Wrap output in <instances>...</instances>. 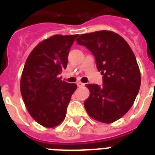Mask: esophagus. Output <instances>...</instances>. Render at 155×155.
I'll return each mask as SVG.
<instances>
[{"instance_id": "34e87169", "label": "esophagus", "mask_w": 155, "mask_h": 155, "mask_svg": "<svg viewBox=\"0 0 155 155\" xmlns=\"http://www.w3.org/2000/svg\"><path fill=\"white\" fill-rule=\"evenodd\" d=\"M76 84H77L78 87H83V86H84V84H83V83H81V81H78L77 83H76Z\"/></svg>"}]
</instances>
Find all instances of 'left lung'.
I'll list each match as a JSON object with an SVG mask.
<instances>
[{
	"mask_svg": "<svg viewBox=\"0 0 155 155\" xmlns=\"http://www.w3.org/2000/svg\"><path fill=\"white\" fill-rule=\"evenodd\" d=\"M77 44L94 54L103 84H88L90 96L84 108L94 120L113 123L132 107L139 93L141 75L136 58L125 40L110 31L82 34Z\"/></svg>",
	"mask_w": 155,
	"mask_h": 155,
	"instance_id": "obj_1",
	"label": "left lung"
}]
</instances>
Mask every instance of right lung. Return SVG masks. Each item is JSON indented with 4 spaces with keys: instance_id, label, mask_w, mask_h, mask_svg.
Instances as JSON below:
<instances>
[{
    "instance_id": "right-lung-1",
    "label": "right lung",
    "mask_w": 155,
    "mask_h": 155,
    "mask_svg": "<svg viewBox=\"0 0 155 155\" xmlns=\"http://www.w3.org/2000/svg\"><path fill=\"white\" fill-rule=\"evenodd\" d=\"M78 35H54L41 41L29 54L21 79V93L29 114L45 128L64 120L75 84L61 81L68 54Z\"/></svg>"
}]
</instances>
